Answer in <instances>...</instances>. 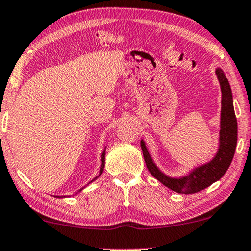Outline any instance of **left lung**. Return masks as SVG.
<instances>
[{
  "mask_svg": "<svg viewBox=\"0 0 251 251\" xmlns=\"http://www.w3.org/2000/svg\"><path fill=\"white\" fill-rule=\"evenodd\" d=\"M216 75L222 91V108H221L220 147L213 160L201 167L195 168L193 172L189 173V175L184 177H169L156 167L146 144L141 141V148L149 173L162 184L176 193L195 194L208 188L225 175L234 157L237 143V120L232 104L231 88L222 69L217 68Z\"/></svg>",
  "mask_w": 251,
  "mask_h": 251,
  "instance_id": "1",
  "label": "left lung"
}]
</instances>
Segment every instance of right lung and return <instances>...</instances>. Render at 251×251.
I'll use <instances>...</instances> for the list:
<instances>
[{
  "label": "right lung",
  "mask_w": 251,
  "mask_h": 251,
  "mask_svg": "<svg viewBox=\"0 0 251 251\" xmlns=\"http://www.w3.org/2000/svg\"><path fill=\"white\" fill-rule=\"evenodd\" d=\"M104 156H105V151H103V152H102V164H101V169H100V175H101L102 172H103V169H104ZM100 175H99V176H100ZM96 178H97V177L94 178L93 181H95ZM93 181H91V182H93ZM81 190H83V188H82ZM81 190H79V191H81ZM58 197H60V196H58Z\"/></svg>",
  "instance_id": "1"
}]
</instances>
